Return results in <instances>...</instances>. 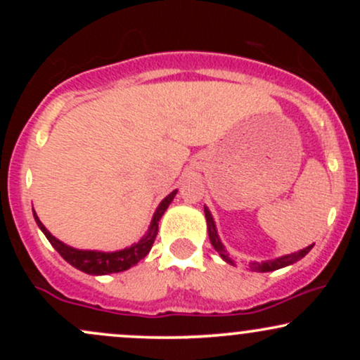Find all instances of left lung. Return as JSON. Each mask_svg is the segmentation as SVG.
Here are the masks:
<instances>
[{"label": "left lung", "instance_id": "left-lung-1", "mask_svg": "<svg viewBox=\"0 0 360 360\" xmlns=\"http://www.w3.org/2000/svg\"><path fill=\"white\" fill-rule=\"evenodd\" d=\"M205 217H206V225H208L210 242H212V245L214 247V250H217L218 254H220V257L225 260V262H229V264H232V266H235V262L229 257V252H226L225 245H223L221 240H220V235H218V230H217V225H214L212 212H210V210L206 208V206H205ZM313 245H315V243H311V245L304 247V249H301L298 252H292V254L281 255V257H276V259L262 260V262H250L249 264V269L250 271H257V272H271V271L283 269V267L291 266V264L298 262V260L303 259L304 255H307L308 252L313 249Z\"/></svg>", "mask_w": 360, "mask_h": 360}]
</instances>
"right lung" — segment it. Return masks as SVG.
<instances>
[{
    "label": "right lung",
    "instance_id": "obj_1",
    "mask_svg": "<svg viewBox=\"0 0 360 360\" xmlns=\"http://www.w3.org/2000/svg\"><path fill=\"white\" fill-rule=\"evenodd\" d=\"M176 193L177 189H174L172 193H169L167 196L160 201L159 206H157L154 217H152L150 225H148V230L137 243H131L130 247H125V249L115 250V252L74 249V247L68 245V243L60 242L59 238L53 237V235L45 229L44 223L39 220V217H37L35 210H34V218L37 225H39V229L42 230L45 237H47V240L52 243L53 249L59 252L62 257L68 260L72 267H76V269H79L91 276L113 274V272H122V271L130 269L131 266H135V264L140 262V260L150 252L157 237V232H159V220L162 218V214L166 213L169 205L172 203Z\"/></svg>",
    "mask_w": 360,
    "mask_h": 360
}]
</instances>
